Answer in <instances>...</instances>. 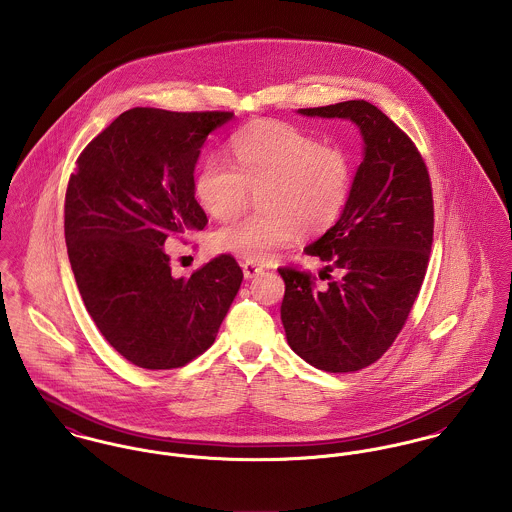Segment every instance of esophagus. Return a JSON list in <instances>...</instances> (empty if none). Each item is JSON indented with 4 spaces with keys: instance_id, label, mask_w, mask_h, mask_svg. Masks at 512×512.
I'll list each match as a JSON object with an SVG mask.
<instances>
[{
    "instance_id": "esophagus-1",
    "label": "esophagus",
    "mask_w": 512,
    "mask_h": 512,
    "mask_svg": "<svg viewBox=\"0 0 512 512\" xmlns=\"http://www.w3.org/2000/svg\"><path fill=\"white\" fill-rule=\"evenodd\" d=\"M242 272H244V278H246V280H252V278H256L258 274H262V266H258V264H254V262H244V264H242Z\"/></svg>"
}]
</instances>
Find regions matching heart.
<instances>
[{"instance_id": "b5f03b06", "label": "heart", "mask_w": 512, "mask_h": 512, "mask_svg": "<svg viewBox=\"0 0 512 512\" xmlns=\"http://www.w3.org/2000/svg\"><path fill=\"white\" fill-rule=\"evenodd\" d=\"M234 164L209 157L195 179L201 207L217 220L240 215L256 193L262 213L232 220L213 244L248 262H266L297 230L313 234L339 219L353 183L351 157L284 122H258L230 140Z\"/></svg>"}]
</instances>
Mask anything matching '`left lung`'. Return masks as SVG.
<instances>
[{"label":"left lung","mask_w":512,"mask_h":512,"mask_svg":"<svg viewBox=\"0 0 512 512\" xmlns=\"http://www.w3.org/2000/svg\"><path fill=\"white\" fill-rule=\"evenodd\" d=\"M297 112L351 120L365 147L341 217L305 246L327 264L319 272L327 284L319 288L311 274L280 268L282 323L303 361L355 372L390 349L420 293L434 240L432 183L418 147L370 102Z\"/></svg>","instance_id":"8db88e82"}]
</instances>
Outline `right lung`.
Returning a JSON list of instances; mask_svg holds the SVG:
<instances>
[{
	"label": "right lung",
	"mask_w": 512,
	"mask_h": 512,
	"mask_svg": "<svg viewBox=\"0 0 512 512\" xmlns=\"http://www.w3.org/2000/svg\"><path fill=\"white\" fill-rule=\"evenodd\" d=\"M232 118L132 108L76 159L65 197L74 280L104 339L132 365L167 370L203 355L240 290L230 254L173 278L163 248L207 226L193 173L209 134Z\"/></svg>",
	"instance_id": "obj_1"
}]
</instances>
